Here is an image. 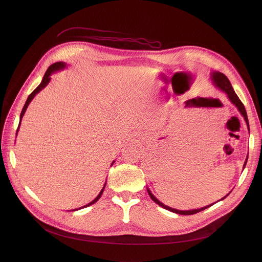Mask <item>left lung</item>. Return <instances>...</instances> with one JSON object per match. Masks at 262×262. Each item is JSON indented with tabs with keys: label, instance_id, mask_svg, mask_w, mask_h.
Instances as JSON below:
<instances>
[{
	"label": "left lung",
	"instance_id": "left-lung-1",
	"mask_svg": "<svg viewBox=\"0 0 262 262\" xmlns=\"http://www.w3.org/2000/svg\"><path fill=\"white\" fill-rule=\"evenodd\" d=\"M211 81L213 82V84L215 85L216 88H219L220 90H222L223 92H225V93L227 94V96H228V98L230 99V101L237 107V110L241 112V114L244 116V119L246 120V123H247L248 128H249V120H248V116H247V112H246L245 105L243 104V102L241 101V99L238 98V96L236 95V93L234 92V90H233V88H232V86H231L229 80L227 79V77H226L224 73H222V72L214 71V72L211 73ZM247 161H248V158L246 159V162H245V164H244V169H245V167H246V165H247ZM147 192H148L149 196H150V198H151L157 204H159L161 207H163V208H165V209H167V210H169V211L178 213V214H184V215H185V214H195V213H197V212H200V211H202V210L208 208V207L211 206L212 204H214V203H212V204H210V205H207V206H204V207L198 208V209H192V210H178V209L169 207V206L165 205L164 203H162L161 201H159L149 189H147ZM228 195H229V194H228ZM228 195H226L225 197L222 198L221 200L225 199ZM215 203H216V202H215Z\"/></svg>",
	"mask_w": 262,
	"mask_h": 262
}]
</instances>
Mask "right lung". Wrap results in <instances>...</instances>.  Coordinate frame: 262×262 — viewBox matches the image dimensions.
Here are the masks:
<instances>
[{
  "label": "right lung",
  "instance_id": "right-lung-1",
  "mask_svg": "<svg viewBox=\"0 0 262 262\" xmlns=\"http://www.w3.org/2000/svg\"><path fill=\"white\" fill-rule=\"evenodd\" d=\"M66 67V63H64V62H57V63H54V64H52L49 68H48V70H47V72L45 73V76H43V79H42V81H41V83L39 84V86L37 87L29 96H28V98H27V101H26V103H25V105H24V107H23V111H21V113H20V120H19V124H18V127H17V130H16V135H17V132H18V128H19V125H20V121H21V118L24 117V115H25V112H26V110H27V107H28V105H29V103L32 101V99L34 98V96L38 93V92H40L49 83H50V81H51V74L53 73V72H55V71H58V70H61V69H64ZM114 164V162L112 163V165ZM111 165V166H112ZM104 186H105V183H104V185H103V188L101 189V191H100V193L98 194V196L93 200V201H91L90 203H88L87 205H85V206H83V207H81V208H84V207H87V206H90V205H92V204H94L95 202H97V200L101 197V195H102V193H103V190H104ZM81 208H79V209H81ZM74 210H77V209H74Z\"/></svg>",
  "mask_w": 262,
  "mask_h": 262
}]
</instances>
